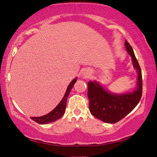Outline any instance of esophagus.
I'll list each match as a JSON object with an SVG mask.
<instances>
[{
	"label": "esophagus",
	"instance_id": "esophagus-1",
	"mask_svg": "<svg viewBox=\"0 0 157 157\" xmlns=\"http://www.w3.org/2000/svg\"><path fill=\"white\" fill-rule=\"evenodd\" d=\"M90 71H88V70H84V72H83V75H84L85 77H89L90 75Z\"/></svg>",
	"mask_w": 157,
	"mask_h": 157
}]
</instances>
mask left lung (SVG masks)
<instances>
[{
	"instance_id": "obj_1",
	"label": "left lung",
	"mask_w": 157,
	"mask_h": 157,
	"mask_svg": "<svg viewBox=\"0 0 157 157\" xmlns=\"http://www.w3.org/2000/svg\"><path fill=\"white\" fill-rule=\"evenodd\" d=\"M125 46L138 73L135 90L115 94L106 90L96 81H90L88 84L90 111L93 116L105 123H115L124 118L137 106L142 97V77L140 67L132 47L127 40Z\"/></svg>"
}]
</instances>
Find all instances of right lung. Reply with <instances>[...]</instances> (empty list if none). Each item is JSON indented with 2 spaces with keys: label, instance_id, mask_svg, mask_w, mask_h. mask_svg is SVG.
<instances>
[{
  "label": "right lung",
  "instance_id": "right-lung-1",
  "mask_svg": "<svg viewBox=\"0 0 157 157\" xmlns=\"http://www.w3.org/2000/svg\"><path fill=\"white\" fill-rule=\"evenodd\" d=\"M77 79H78L77 78L73 79L71 82L69 84L65 92V94L61 102L59 103V105L51 112L42 117H31V119L33 121L37 122L38 123H40V124H46V123L54 122L62 117V116L64 115L65 111L67 99L68 98V96L70 92H71V90L72 89L73 85L76 82Z\"/></svg>",
  "mask_w": 157,
  "mask_h": 157
}]
</instances>
